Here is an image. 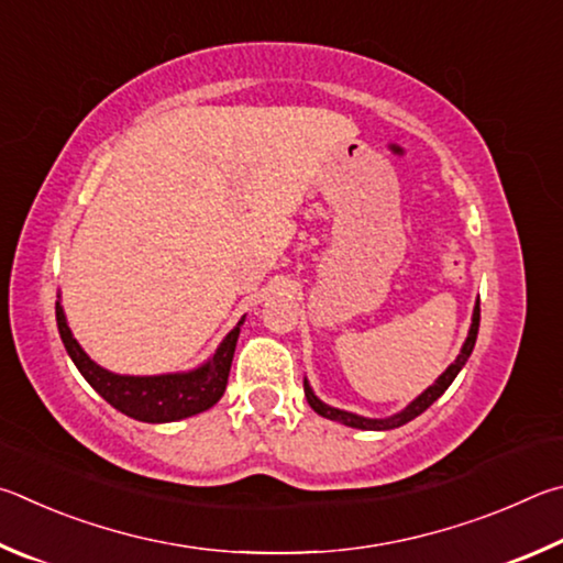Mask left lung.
Segmentation results:
<instances>
[{"mask_svg":"<svg viewBox=\"0 0 563 563\" xmlns=\"http://www.w3.org/2000/svg\"><path fill=\"white\" fill-rule=\"evenodd\" d=\"M477 331H479V301L475 303V313H472V327H470V336L465 341V346H462L460 356L455 358V363L442 373V376L435 380V386H430L422 396H418L416 400L410 402V406L398 412V416L393 418H386V420H371V418H361V416H353V412H346V410H336L331 406H323V402L313 396V390L309 388V383H303V396H307L309 406L319 412V416L329 418V420H336L341 422V426H349V428H358V430H393V428H400L406 426V422H410L412 418H418L420 412H426L432 402H435L442 393H445L450 388V383L457 378V373L462 371V366H465L472 349H475V341H477Z\"/></svg>","mask_w":563,"mask_h":563,"instance_id":"obj_1","label":"left lung"}]
</instances>
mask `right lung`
I'll return each instance as SVG.
<instances>
[{
  "instance_id": "add662e5",
  "label": "right lung",
  "mask_w": 563,
  "mask_h": 563,
  "mask_svg": "<svg viewBox=\"0 0 563 563\" xmlns=\"http://www.w3.org/2000/svg\"><path fill=\"white\" fill-rule=\"evenodd\" d=\"M242 323V321H240ZM56 327L68 356L81 371V376L91 383L93 390L103 400L111 402L115 410L125 412L128 418L143 422H173L197 416L212 408L222 398L230 378V366L240 336V327H234L214 356L202 368L190 373H175V376H115L86 356L78 346L71 331L66 327V317L62 303L56 301Z\"/></svg>"
}]
</instances>
